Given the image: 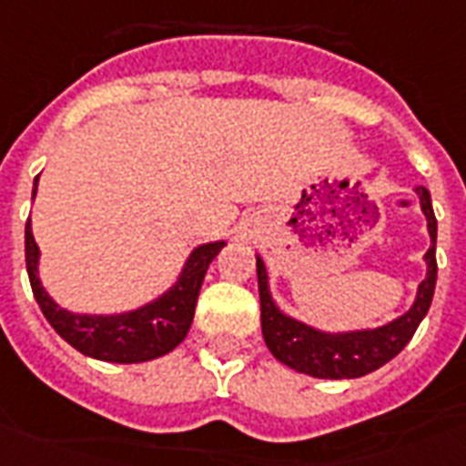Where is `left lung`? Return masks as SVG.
Here are the masks:
<instances>
[{
	"instance_id": "8db88e82",
	"label": "left lung",
	"mask_w": 466,
	"mask_h": 466,
	"mask_svg": "<svg viewBox=\"0 0 466 466\" xmlns=\"http://www.w3.org/2000/svg\"><path fill=\"white\" fill-rule=\"evenodd\" d=\"M417 196L427 216V228L432 238V248L427 250V278L420 283L417 300L410 310L397 318L385 328L362 332H342V335H328V332L312 330L303 322L288 318L278 310L273 298L268 293V273L263 260L258 258V290H260V325L268 350L288 368L298 370L303 375L322 377V380H352L368 372H375L385 362L400 355L405 345L412 340L414 330L430 310L437 283V258H434V243H437V218H434L432 198L424 186H417Z\"/></svg>"
}]
</instances>
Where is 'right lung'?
Here are the masks:
<instances>
[{
	"label": "right lung",
	"mask_w": 466,
	"mask_h": 466,
	"mask_svg": "<svg viewBox=\"0 0 466 466\" xmlns=\"http://www.w3.org/2000/svg\"><path fill=\"white\" fill-rule=\"evenodd\" d=\"M34 193H36V178H34ZM223 246L226 243H208V246L196 248L183 268L178 283L173 285L168 293L161 295L156 303L144 305L134 312H124V315H71L61 310L59 305L44 293L39 275H36L39 248L32 236V223H26V230H24L26 273H29L32 293L42 308L44 318L71 348H76L89 358L121 362V365L161 358L166 352H171L178 342H183L193 322L196 300H198L206 270Z\"/></svg>",
	"instance_id": "1"
}]
</instances>
